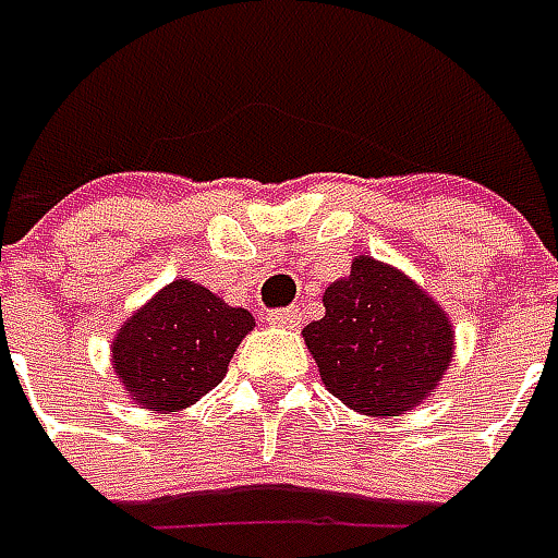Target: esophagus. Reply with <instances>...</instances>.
Returning <instances> with one entry per match:
<instances>
[{
    "label": "esophagus",
    "instance_id": "34e87169",
    "mask_svg": "<svg viewBox=\"0 0 558 558\" xmlns=\"http://www.w3.org/2000/svg\"><path fill=\"white\" fill-rule=\"evenodd\" d=\"M266 319L271 326H295L302 319V311L299 307H275V311H268Z\"/></svg>",
    "mask_w": 558,
    "mask_h": 558
}]
</instances>
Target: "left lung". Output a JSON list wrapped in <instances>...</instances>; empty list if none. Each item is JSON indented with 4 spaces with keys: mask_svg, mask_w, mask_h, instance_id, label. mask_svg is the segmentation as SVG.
<instances>
[{
    "mask_svg": "<svg viewBox=\"0 0 558 558\" xmlns=\"http://www.w3.org/2000/svg\"><path fill=\"white\" fill-rule=\"evenodd\" d=\"M323 305L326 317L302 335L335 399L362 414L396 416L432 396L453 356V332L414 280L360 256Z\"/></svg>",
    "mask_w": 558,
    "mask_h": 558,
    "instance_id": "1",
    "label": "left lung"
}]
</instances>
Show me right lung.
<instances>
[{"label":"right lung","mask_w":558,"mask_h":558,"mask_svg":"<svg viewBox=\"0 0 558 558\" xmlns=\"http://www.w3.org/2000/svg\"><path fill=\"white\" fill-rule=\"evenodd\" d=\"M251 311L229 307L193 280L157 292L114 341V368L138 404L181 411L223 380Z\"/></svg>","instance_id":"right-lung-1"}]
</instances>
